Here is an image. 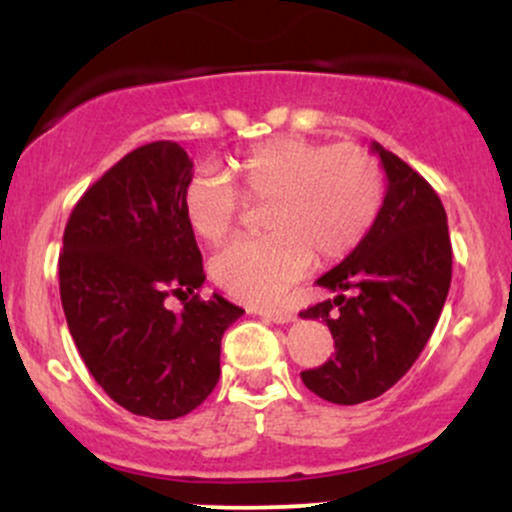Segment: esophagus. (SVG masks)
<instances>
[{
  "label": "esophagus",
  "instance_id": "obj_1",
  "mask_svg": "<svg viewBox=\"0 0 512 512\" xmlns=\"http://www.w3.org/2000/svg\"><path fill=\"white\" fill-rule=\"evenodd\" d=\"M260 315L264 320L276 322V325H286V322H293V317H296L291 310H260Z\"/></svg>",
  "mask_w": 512,
  "mask_h": 512
}]
</instances>
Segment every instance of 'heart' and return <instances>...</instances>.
Instances as JSON below:
<instances>
[{
	"label": "heart",
	"instance_id": "heart-1",
	"mask_svg": "<svg viewBox=\"0 0 512 512\" xmlns=\"http://www.w3.org/2000/svg\"><path fill=\"white\" fill-rule=\"evenodd\" d=\"M236 187L202 170L182 192L187 226L204 243L231 236L243 202L262 204L269 236L233 240L209 269L216 284L245 303H274L301 279L310 257L332 264L354 252L378 219L385 178L378 158L363 146H322L276 137L233 163Z\"/></svg>",
	"mask_w": 512,
	"mask_h": 512
}]
</instances>
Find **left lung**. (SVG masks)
<instances>
[{
  "mask_svg": "<svg viewBox=\"0 0 512 512\" xmlns=\"http://www.w3.org/2000/svg\"><path fill=\"white\" fill-rule=\"evenodd\" d=\"M387 175L378 219L342 264L317 279L334 298L303 310L322 320L334 339V356L303 370L310 392L334 404L380 397L414 366L452 279V245L443 202L402 158L370 144Z\"/></svg>",
  "mask_w": 512,
  "mask_h": 512,
  "instance_id": "8db88e82",
  "label": "left lung"
}]
</instances>
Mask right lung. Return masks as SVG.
Here are the masks:
<instances>
[{"label": "right lung", "mask_w": 512, "mask_h": 512, "mask_svg": "<svg viewBox=\"0 0 512 512\" xmlns=\"http://www.w3.org/2000/svg\"><path fill=\"white\" fill-rule=\"evenodd\" d=\"M190 180L180 144L139 146L81 195L62 238L60 296L76 349L110 399L158 421L211 395L223 332L245 313L195 293L207 276L182 214ZM168 295L182 311L167 308Z\"/></svg>", "instance_id": "right-lung-1"}]
</instances>
